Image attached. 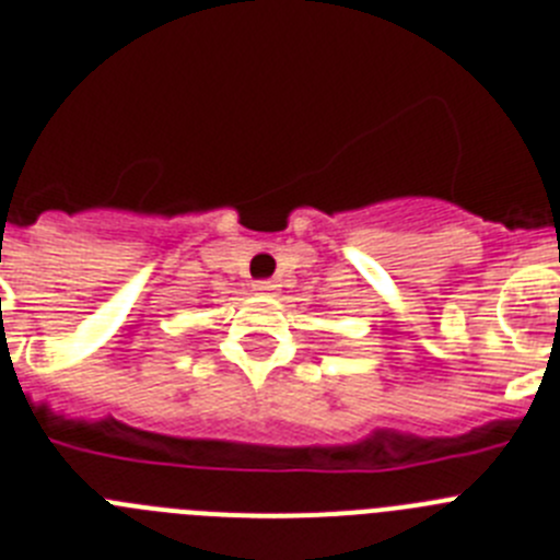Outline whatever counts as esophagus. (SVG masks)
I'll use <instances>...</instances> for the list:
<instances>
[{
	"label": "esophagus",
	"mask_w": 560,
	"mask_h": 560,
	"mask_svg": "<svg viewBox=\"0 0 560 560\" xmlns=\"http://www.w3.org/2000/svg\"><path fill=\"white\" fill-rule=\"evenodd\" d=\"M255 291H257V294L271 296V294H275V291H277V283H275V280H257Z\"/></svg>",
	"instance_id": "obj_1"
}]
</instances>
